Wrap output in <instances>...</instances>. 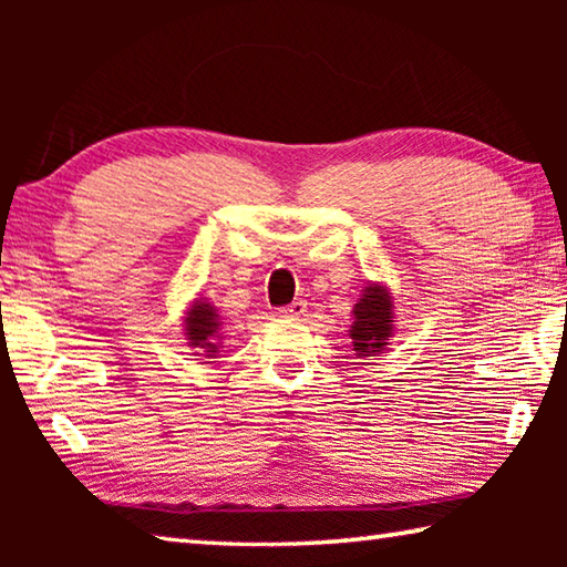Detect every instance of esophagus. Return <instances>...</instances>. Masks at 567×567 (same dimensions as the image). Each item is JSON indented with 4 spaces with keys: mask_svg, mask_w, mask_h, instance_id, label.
Here are the masks:
<instances>
[{
    "mask_svg": "<svg viewBox=\"0 0 567 567\" xmlns=\"http://www.w3.org/2000/svg\"><path fill=\"white\" fill-rule=\"evenodd\" d=\"M305 312H307V302L305 300H295V302H290V305L282 307V310H280L282 318H302Z\"/></svg>",
    "mask_w": 567,
    "mask_h": 567,
    "instance_id": "34e87169",
    "label": "esophagus"
}]
</instances>
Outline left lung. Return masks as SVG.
<instances>
[{"label": "left lung", "instance_id": "obj_1", "mask_svg": "<svg viewBox=\"0 0 567 567\" xmlns=\"http://www.w3.org/2000/svg\"><path fill=\"white\" fill-rule=\"evenodd\" d=\"M395 312V297L388 285L370 280L362 287L358 302L352 307V324L348 330L358 358L370 360L388 350L390 340L398 332Z\"/></svg>", "mask_w": 567, "mask_h": 567}]
</instances>
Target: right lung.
<instances>
[{
    "instance_id": "right-lung-1",
    "label": "right lung",
    "mask_w": 567,
    "mask_h": 567,
    "mask_svg": "<svg viewBox=\"0 0 567 567\" xmlns=\"http://www.w3.org/2000/svg\"><path fill=\"white\" fill-rule=\"evenodd\" d=\"M182 338L192 354H203L205 360H215L223 352V315L207 297L189 300L182 312Z\"/></svg>"
}]
</instances>
